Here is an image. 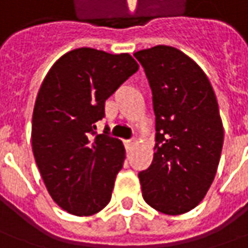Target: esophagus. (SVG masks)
<instances>
[{
    "label": "esophagus",
    "instance_id": "34e87169",
    "mask_svg": "<svg viewBox=\"0 0 248 248\" xmlns=\"http://www.w3.org/2000/svg\"><path fill=\"white\" fill-rule=\"evenodd\" d=\"M134 145H136V141L134 140L124 141V148H126V151H127V152H129V151H132Z\"/></svg>",
    "mask_w": 248,
    "mask_h": 248
}]
</instances>
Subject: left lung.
Here are the masks:
<instances>
[{"label":"left lung","instance_id":"1","mask_svg":"<svg viewBox=\"0 0 248 248\" xmlns=\"http://www.w3.org/2000/svg\"><path fill=\"white\" fill-rule=\"evenodd\" d=\"M152 90L155 154L139 173L142 198L163 214L196 207L214 181L224 144L217 97L207 75L173 46L139 50Z\"/></svg>","mask_w":248,"mask_h":248}]
</instances>
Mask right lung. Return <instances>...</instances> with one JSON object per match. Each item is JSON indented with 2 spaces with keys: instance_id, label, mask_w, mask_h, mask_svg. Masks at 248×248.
Returning a JSON list of instances; mask_svg holds the SVG:
<instances>
[{
  "instance_id": "1",
  "label": "right lung",
  "mask_w": 248,
  "mask_h": 248,
  "mask_svg": "<svg viewBox=\"0 0 248 248\" xmlns=\"http://www.w3.org/2000/svg\"><path fill=\"white\" fill-rule=\"evenodd\" d=\"M137 70L129 53L79 47L62 56L39 88L32 154L49 195L70 214L88 217L111 201L124 147L94 129L106 100Z\"/></svg>"
}]
</instances>
